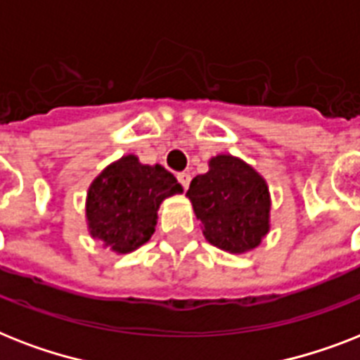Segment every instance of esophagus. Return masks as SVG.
I'll list each match as a JSON object with an SVG mask.
<instances>
[{
  "instance_id": "34e87169",
  "label": "esophagus",
  "mask_w": 360,
  "mask_h": 360,
  "mask_svg": "<svg viewBox=\"0 0 360 360\" xmlns=\"http://www.w3.org/2000/svg\"><path fill=\"white\" fill-rule=\"evenodd\" d=\"M176 178H178V182L182 184L184 189L189 188V182H191V174H189V172H178Z\"/></svg>"
}]
</instances>
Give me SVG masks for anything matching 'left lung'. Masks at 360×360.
Wrapping results in <instances>:
<instances>
[{
	"instance_id": "left-lung-1",
	"label": "left lung",
	"mask_w": 360,
	"mask_h": 360,
	"mask_svg": "<svg viewBox=\"0 0 360 360\" xmlns=\"http://www.w3.org/2000/svg\"><path fill=\"white\" fill-rule=\"evenodd\" d=\"M188 197L202 223L204 238L223 251L255 249L269 230L266 180L238 158H212L210 171L191 180Z\"/></svg>"
}]
</instances>
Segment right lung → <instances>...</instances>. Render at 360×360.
I'll return each mask as SVG.
<instances>
[{
  "label": "right lung",
  "instance_id": "right-lung-1",
  "mask_svg": "<svg viewBox=\"0 0 360 360\" xmlns=\"http://www.w3.org/2000/svg\"><path fill=\"white\" fill-rule=\"evenodd\" d=\"M182 186L162 165H143L135 156L103 169L89 188L87 221L94 240L115 252H130L150 240L163 198Z\"/></svg>",
  "mask_w": 360,
  "mask_h": 360
}]
</instances>
